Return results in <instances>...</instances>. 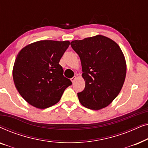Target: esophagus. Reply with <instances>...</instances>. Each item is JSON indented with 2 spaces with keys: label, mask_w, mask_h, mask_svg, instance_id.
<instances>
[{
  "label": "esophagus",
  "mask_w": 148,
  "mask_h": 148,
  "mask_svg": "<svg viewBox=\"0 0 148 148\" xmlns=\"http://www.w3.org/2000/svg\"><path fill=\"white\" fill-rule=\"evenodd\" d=\"M75 79H76V77H73L71 79V82L73 83L75 82Z\"/></svg>",
  "instance_id": "1"
}]
</instances>
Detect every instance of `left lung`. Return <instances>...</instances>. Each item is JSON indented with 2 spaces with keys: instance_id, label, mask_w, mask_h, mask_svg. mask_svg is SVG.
Here are the masks:
<instances>
[{
  "instance_id": "1",
  "label": "left lung",
  "mask_w": 148,
  "mask_h": 148,
  "mask_svg": "<svg viewBox=\"0 0 148 148\" xmlns=\"http://www.w3.org/2000/svg\"><path fill=\"white\" fill-rule=\"evenodd\" d=\"M71 45L79 56L86 83L84 90L77 94L80 103L94 110L108 106L120 93L126 77V60L121 48L102 35L73 40Z\"/></svg>"
}]
</instances>
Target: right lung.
Listing matches in <instances>:
<instances>
[{"label": "right lung", "instance_id": "add662e5", "mask_svg": "<svg viewBox=\"0 0 148 148\" xmlns=\"http://www.w3.org/2000/svg\"><path fill=\"white\" fill-rule=\"evenodd\" d=\"M69 41L40 40L20 50L14 62L13 78L23 98L37 108H47L59 102L72 84L63 76L60 58Z\"/></svg>", "mask_w": 148, "mask_h": 148}]
</instances>
